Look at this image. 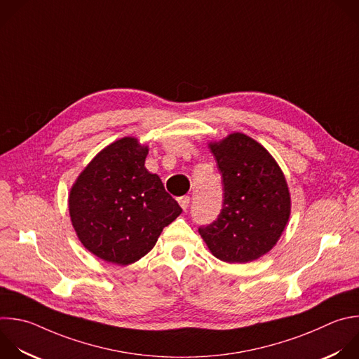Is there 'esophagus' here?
<instances>
[{
  "mask_svg": "<svg viewBox=\"0 0 359 359\" xmlns=\"http://www.w3.org/2000/svg\"><path fill=\"white\" fill-rule=\"evenodd\" d=\"M177 201H179V204H180V207H182L183 210H187V208H189V204H190V197H189V196H182V197L177 198Z\"/></svg>",
  "mask_w": 359,
  "mask_h": 359,
  "instance_id": "1",
  "label": "esophagus"
}]
</instances>
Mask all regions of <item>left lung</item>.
Masks as SVG:
<instances>
[{
    "instance_id": "8db88e82",
    "label": "left lung",
    "mask_w": 359,
    "mask_h": 359,
    "mask_svg": "<svg viewBox=\"0 0 359 359\" xmlns=\"http://www.w3.org/2000/svg\"><path fill=\"white\" fill-rule=\"evenodd\" d=\"M222 179V208L198 232L211 254L245 264L269 252L290 215L286 179L271 154L252 138L235 133L210 144Z\"/></svg>"
}]
</instances>
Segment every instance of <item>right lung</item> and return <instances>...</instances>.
Returning a JSON list of instances; mask_svg holds the SVG:
<instances>
[{
	"label": "right lung",
	"mask_w": 359,
	"mask_h": 359,
	"mask_svg": "<svg viewBox=\"0 0 359 359\" xmlns=\"http://www.w3.org/2000/svg\"><path fill=\"white\" fill-rule=\"evenodd\" d=\"M148 147L123 138L102 149L80 173L69 196L81 244L100 259L130 265L145 257L182 207L158 175L145 168Z\"/></svg>",
	"instance_id": "1"
}]
</instances>
